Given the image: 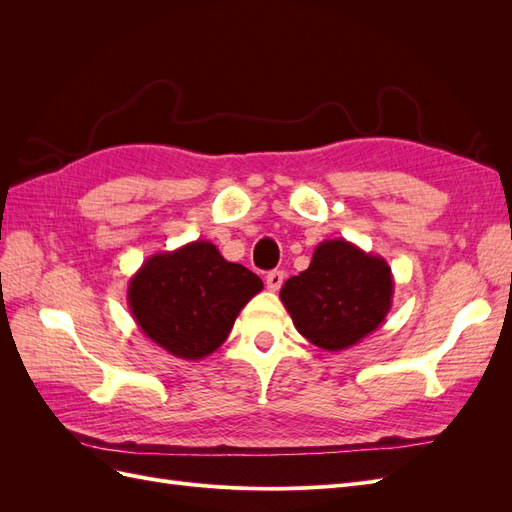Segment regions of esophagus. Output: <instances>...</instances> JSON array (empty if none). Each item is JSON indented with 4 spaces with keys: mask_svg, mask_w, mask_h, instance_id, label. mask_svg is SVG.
Listing matches in <instances>:
<instances>
[{
    "mask_svg": "<svg viewBox=\"0 0 512 512\" xmlns=\"http://www.w3.org/2000/svg\"><path fill=\"white\" fill-rule=\"evenodd\" d=\"M265 282H267V288H269L271 292L280 290L282 284H284V273H282V271H271V273L267 275Z\"/></svg>",
    "mask_w": 512,
    "mask_h": 512,
    "instance_id": "esophagus-1",
    "label": "esophagus"
}]
</instances>
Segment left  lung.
Instances as JSON below:
<instances>
[{
    "instance_id": "1",
    "label": "left lung",
    "mask_w": 512,
    "mask_h": 512,
    "mask_svg": "<svg viewBox=\"0 0 512 512\" xmlns=\"http://www.w3.org/2000/svg\"><path fill=\"white\" fill-rule=\"evenodd\" d=\"M393 290V273L382 256L346 239H327L318 243L309 267L286 280L280 299L305 339L339 352L380 327Z\"/></svg>"
}]
</instances>
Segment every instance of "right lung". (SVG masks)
Here are the masks:
<instances>
[{
  "label": "right lung",
  "mask_w": 512,
  "mask_h": 512,
  "mask_svg": "<svg viewBox=\"0 0 512 512\" xmlns=\"http://www.w3.org/2000/svg\"><path fill=\"white\" fill-rule=\"evenodd\" d=\"M262 280L211 241L149 256L128 284L130 312L153 344L185 361L218 350Z\"/></svg>",
  "instance_id": "right-lung-1"
}]
</instances>
